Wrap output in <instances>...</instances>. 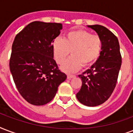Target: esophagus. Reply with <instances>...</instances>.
<instances>
[{
    "label": "esophagus",
    "mask_w": 133,
    "mask_h": 133,
    "mask_svg": "<svg viewBox=\"0 0 133 133\" xmlns=\"http://www.w3.org/2000/svg\"><path fill=\"white\" fill-rule=\"evenodd\" d=\"M75 77V75H68V79H71L72 78H73Z\"/></svg>",
    "instance_id": "1"
}]
</instances>
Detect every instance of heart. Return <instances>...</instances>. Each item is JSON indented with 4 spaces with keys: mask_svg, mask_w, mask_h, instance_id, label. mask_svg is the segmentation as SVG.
Segmentation results:
<instances>
[{
    "mask_svg": "<svg viewBox=\"0 0 133 133\" xmlns=\"http://www.w3.org/2000/svg\"><path fill=\"white\" fill-rule=\"evenodd\" d=\"M102 49V38L82 29L72 30L65 39L56 37L52 42L53 55L58 64H63L70 52L73 55L62 66V70L66 72H75L82 65L94 63L100 57Z\"/></svg>",
    "mask_w": 133,
    "mask_h": 133,
    "instance_id": "heart-1",
    "label": "heart"
}]
</instances>
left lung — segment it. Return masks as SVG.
<instances>
[{
	"label": "left lung",
	"mask_w": 133,
	"mask_h": 133,
	"mask_svg": "<svg viewBox=\"0 0 133 133\" xmlns=\"http://www.w3.org/2000/svg\"><path fill=\"white\" fill-rule=\"evenodd\" d=\"M103 39V49L95 64L79 77L82 84L76 96L86 106L95 107L108 100L116 87L121 65L118 38L105 26H89Z\"/></svg>",
	"instance_id": "obj_1"
}]
</instances>
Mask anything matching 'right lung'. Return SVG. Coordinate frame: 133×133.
Segmentation results:
<instances>
[{"instance_id":"right-lung-1","label":"right lung","mask_w":133,"mask_h":133,"mask_svg":"<svg viewBox=\"0 0 133 133\" xmlns=\"http://www.w3.org/2000/svg\"><path fill=\"white\" fill-rule=\"evenodd\" d=\"M61 29V24L31 22L13 42L10 72L19 94L31 105L49 103L66 79L54 59L52 50V42Z\"/></svg>"}]
</instances>
